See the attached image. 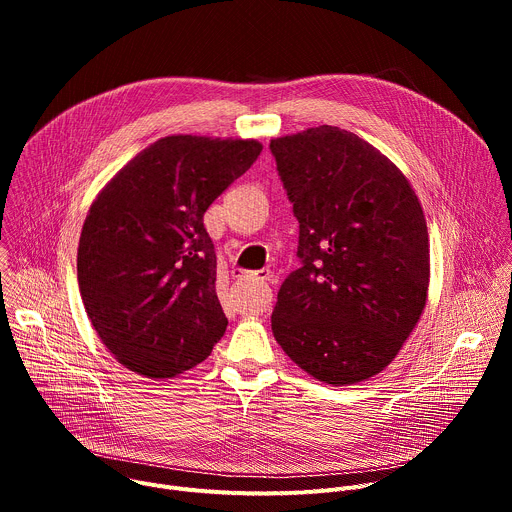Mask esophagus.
Instances as JSON below:
<instances>
[{
	"label": "esophagus",
	"mask_w": 512,
	"mask_h": 512,
	"mask_svg": "<svg viewBox=\"0 0 512 512\" xmlns=\"http://www.w3.org/2000/svg\"><path fill=\"white\" fill-rule=\"evenodd\" d=\"M269 277H271V271H269V269H261V271L255 273V279H259V281H267Z\"/></svg>",
	"instance_id": "34e87169"
}]
</instances>
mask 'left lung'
Listing matches in <instances>:
<instances>
[{
	"mask_svg": "<svg viewBox=\"0 0 512 512\" xmlns=\"http://www.w3.org/2000/svg\"><path fill=\"white\" fill-rule=\"evenodd\" d=\"M300 223V269L277 291L271 330L314 379L340 387L381 373L427 300L429 239L421 204L358 135L320 125L271 139Z\"/></svg>",
	"mask_w": 512,
	"mask_h": 512,
	"instance_id": "1",
	"label": "left lung"
}]
</instances>
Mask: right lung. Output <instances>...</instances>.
I'll return each mask as SVG.
<instances>
[{"mask_svg":"<svg viewBox=\"0 0 512 512\" xmlns=\"http://www.w3.org/2000/svg\"><path fill=\"white\" fill-rule=\"evenodd\" d=\"M261 150L255 139L162 137L93 202L77 255L81 298L103 344L133 373L176 377L225 334L204 212Z\"/></svg>","mask_w":512,"mask_h":512,"instance_id":"add662e5","label":"right lung"}]
</instances>
